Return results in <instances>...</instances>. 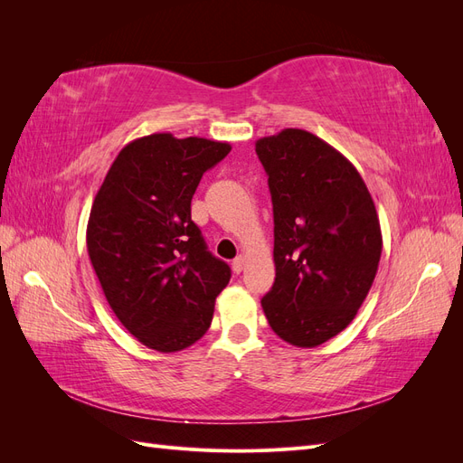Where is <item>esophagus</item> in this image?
Listing matches in <instances>:
<instances>
[{
	"label": "esophagus",
	"mask_w": 463,
	"mask_h": 463,
	"mask_svg": "<svg viewBox=\"0 0 463 463\" xmlns=\"http://www.w3.org/2000/svg\"><path fill=\"white\" fill-rule=\"evenodd\" d=\"M243 266H245V259L243 257H237L233 262H232V269L235 274H241L243 272Z\"/></svg>",
	"instance_id": "esophagus-1"
}]
</instances>
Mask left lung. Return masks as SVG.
I'll return each instance as SVG.
<instances>
[{"label":"left lung","instance_id":"left-lung-1","mask_svg":"<svg viewBox=\"0 0 463 463\" xmlns=\"http://www.w3.org/2000/svg\"><path fill=\"white\" fill-rule=\"evenodd\" d=\"M255 150L274 210L276 278L262 311L284 342L317 347L365 301L383 253L381 222L355 165L317 135L284 129Z\"/></svg>","mask_w":463,"mask_h":463}]
</instances>
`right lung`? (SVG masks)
<instances>
[{
    "label": "right lung",
    "mask_w": 463,
    "mask_h": 463,
    "mask_svg": "<svg viewBox=\"0 0 463 463\" xmlns=\"http://www.w3.org/2000/svg\"><path fill=\"white\" fill-rule=\"evenodd\" d=\"M230 143L154 133L125 145L98 189L87 249L111 311L143 345L181 352L210 328L230 266L191 220L203 174Z\"/></svg>",
    "instance_id": "1"
}]
</instances>
